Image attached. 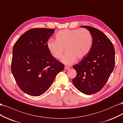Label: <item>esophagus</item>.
<instances>
[{"mask_svg": "<svg viewBox=\"0 0 123 123\" xmlns=\"http://www.w3.org/2000/svg\"><path fill=\"white\" fill-rule=\"evenodd\" d=\"M65 70H69L70 69V68L69 67H68V66H65V68H64Z\"/></svg>", "mask_w": 123, "mask_h": 123, "instance_id": "1", "label": "esophagus"}]
</instances>
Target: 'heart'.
I'll return each mask as SVG.
<instances>
[{
	"instance_id": "b5f03b06",
	"label": "heart",
	"mask_w": 123,
	"mask_h": 123,
	"mask_svg": "<svg viewBox=\"0 0 123 123\" xmlns=\"http://www.w3.org/2000/svg\"><path fill=\"white\" fill-rule=\"evenodd\" d=\"M55 37L56 40H48V49L54 57L59 59L65 48L67 52L61 61L67 65L73 64L77 58L81 60L86 57L92 46V34L86 29L62 30L56 34Z\"/></svg>"
}]
</instances>
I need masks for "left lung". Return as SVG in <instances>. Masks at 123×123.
<instances>
[{
  "label": "left lung",
  "instance_id": "8db88e82",
  "mask_svg": "<svg viewBox=\"0 0 123 123\" xmlns=\"http://www.w3.org/2000/svg\"><path fill=\"white\" fill-rule=\"evenodd\" d=\"M91 33L93 43L90 52L73 66L77 75L72 80L81 92L90 95L98 92L105 86L115 64V51L112 43L99 30L90 26H81Z\"/></svg>",
  "mask_w": 123,
  "mask_h": 123
}]
</instances>
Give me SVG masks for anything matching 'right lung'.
<instances>
[{
    "mask_svg": "<svg viewBox=\"0 0 123 123\" xmlns=\"http://www.w3.org/2000/svg\"><path fill=\"white\" fill-rule=\"evenodd\" d=\"M54 29L29 30L16 41L13 48L11 71L21 90L31 96L43 94L52 84L64 65L51 54L47 42Z\"/></svg>",
    "mask_w": 123,
    "mask_h": 123,
    "instance_id": "add662e5",
    "label": "right lung"
}]
</instances>
